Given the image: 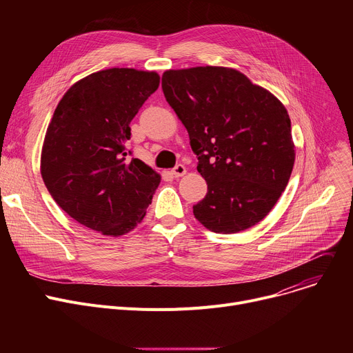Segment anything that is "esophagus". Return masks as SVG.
Segmentation results:
<instances>
[{"label": "esophagus", "instance_id": "34e87169", "mask_svg": "<svg viewBox=\"0 0 353 353\" xmlns=\"http://www.w3.org/2000/svg\"><path fill=\"white\" fill-rule=\"evenodd\" d=\"M172 174L174 176V177H181V176H184L186 174V167H184V164H177L174 169L172 170Z\"/></svg>", "mask_w": 353, "mask_h": 353}]
</instances>
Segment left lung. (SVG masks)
I'll use <instances>...</instances> for the list:
<instances>
[{"instance_id":"obj_1","label":"left lung","mask_w":353,"mask_h":353,"mask_svg":"<svg viewBox=\"0 0 353 353\" xmlns=\"http://www.w3.org/2000/svg\"><path fill=\"white\" fill-rule=\"evenodd\" d=\"M161 88L188 130L197 172L208 183L194 217L223 234L259 223L285 192L294 164L285 105L226 67L169 70Z\"/></svg>"}]
</instances>
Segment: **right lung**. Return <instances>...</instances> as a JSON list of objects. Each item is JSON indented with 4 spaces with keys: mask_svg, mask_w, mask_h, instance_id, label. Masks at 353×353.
I'll return each mask as SVG.
<instances>
[{
    "mask_svg": "<svg viewBox=\"0 0 353 353\" xmlns=\"http://www.w3.org/2000/svg\"><path fill=\"white\" fill-rule=\"evenodd\" d=\"M154 71L108 68L74 84L48 124L41 176L55 203L83 226L107 236L133 230L160 184L139 159L130 160V123L159 88Z\"/></svg>",
    "mask_w": 353,
    "mask_h": 353,
    "instance_id": "1",
    "label": "right lung"
}]
</instances>
